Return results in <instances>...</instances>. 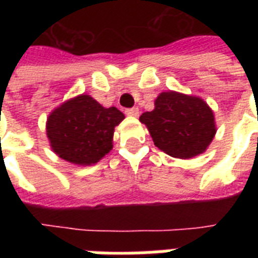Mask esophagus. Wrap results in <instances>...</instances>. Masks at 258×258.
<instances>
[{"instance_id":"34e87169","label":"esophagus","mask_w":258,"mask_h":258,"mask_svg":"<svg viewBox=\"0 0 258 258\" xmlns=\"http://www.w3.org/2000/svg\"><path fill=\"white\" fill-rule=\"evenodd\" d=\"M125 115H128V116H133V117H137L139 116V109L138 108H128V109H125Z\"/></svg>"}]
</instances>
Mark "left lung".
<instances>
[{
	"instance_id": "8db88e82",
	"label": "left lung",
	"mask_w": 258,
	"mask_h": 258,
	"mask_svg": "<svg viewBox=\"0 0 258 258\" xmlns=\"http://www.w3.org/2000/svg\"><path fill=\"white\" fill-rule=\"evenodd\" d=\"M154 105L139 120L161 151L172 158L190 159L208 150L217 125L213 109L202 97L165 91L158 95Z\"/></svg>"
}]
</instances>
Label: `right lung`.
I'll return each instance as SVG.
<instances>
[{
    "label": "right lung",
    "mask_w": 258,
    "mask_h": 258,
    "mask_svg": "<svg viewBox=\"0 0 258 258\" xmlns=\"http://www.w3.org/2000/svg\"><path fill=\"white\" fill-rule=\"evenodd\" d=\"M124 119L116 107L105 108L82 93L56 107L46 119V137L58 158L79 166H91L113 147L115 127Z\"/></svg>",
    "instance_id": "add662e5"
}]
</instances>
